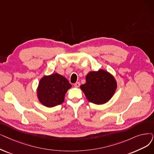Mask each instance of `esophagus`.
<instances>
[{
	"mask_svg": "<svg viewBox=\"0 0 154 154\" xmlns=\"http://www.w3.org/2000/svg\"><path fill=\"white\" fill-rule=\"evenodd\" d=\"M80 85H81V84H80V82H76V83L74 84V86L75 87V88H79V87L80 86Z\"/></svg>",
	"mask_w": 154,
	"mask_h": 154,
	"instance_id": "esophagus-1",
	"label": "esophagus"
}]
</instances>
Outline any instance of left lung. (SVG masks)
<instances>
[{
    "mask_svg": "<svg viewBox=\"0 0 154 154\" xmlns=\"http://www.w3.org/2000/svg\"><path fill=\"white\" fill-rule=\"evenodd\" d=\"M86 82L81 85L88 101L96 104H103L112 97L117 88L115 77L103 69L90 72L86 75Z\"/></svg>",
    "mask_w": 154,
    "mask_h": 154,
    "instance_id": "obj_1",
    "label": "left lung"
}]
</instances>
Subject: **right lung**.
Returning a JSON list of instances; mask_svg holds the SVG:
<instances>
[{"label":"right lung","instance_id":"add662e5","mask_svg":"<svg viewBox=\"0 0 154 154\" xmlns=\"http://www.w3.org/2000/svg\"><path fill=\"white\" fill-rule=\"evenodd\" d=\"M71 88L68 80L57 73L45 75L39 82L38 98L43 105L51 108L64 101L65 94Z\"/></svg>","mask_w":154,"mask_h":154}]
</instances>
